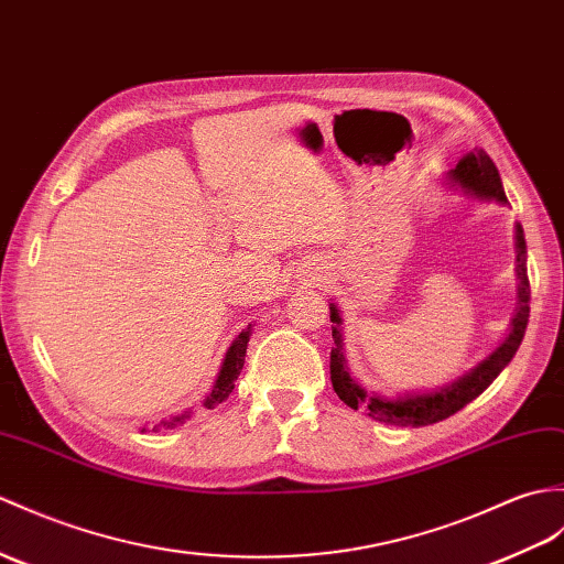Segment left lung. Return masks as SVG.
Wrapping results in <instances>:
<instances>
[{
	"label": "left lung",
	"mask_w": 564,
	"mask_h": 564,
	"mask_svg": "<svg viewBox=\"0 0 564 564\" xmlns=\"http://www.w3.org/2000/svg\"><path fill=\"white\" fill-rule=\"evenodd\" d=\"M449 177L462 185L466 192L480 196V199H495L500 204H507L505 187L500 173L492 163L490 155L482 149H474L466 153L464 159L456 163V167L449 173ZM514 250H517V279H519V307L512 319V329H509V336L500 344V348H495L490 356L478 362L474 370L466 372L464 377L456 379V382L442 387L437 391H427V394H405L399 399H387L379 394H370L368 389L360 387L356 379L350 377V368L344 356V336H341V314H338V307L332 303L329 314H332V336H334V348H332V384L334 391L338 394L346 405H350L352 411L362 409L368 413L372 421L387 423V425H399V427H421V425H432L440 423L444 417L454 415L456 411H462L466 403L474 401L486 391L495 377L500 375L509 360L514 358V352L521 346V338L527 334V324H529V300H531V285L527 276V240H523V228L517 223V235H514Z\"/></svg>",
	"instance_id": "1"
}]
</instances>
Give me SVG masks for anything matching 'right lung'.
<instances>
[{
    "label": "right lung",
    "instance_id": "add662e5",
    "mask_svg": "<svg viewBox=\"0 0 564 564\" xmlns=\"http://www.w3.org/2000/svg\"><path fill=\"white\" fill-rule=\"evenodd\" d=\"M250 336H252V324L247 326V329H245L238 338H235L232 346L228 348L226 360H223V368H220V372H218V379H216V384H214V389H212V394H208V397L204 399L206 409H214L216 403H223V401H226V399L230 397V391L235 389V379L240 377V370H242V365H245L247 344H250ZM187 417H189V411L180 413V415H173V417H170V421H161L159 425H153V432L170 430V427H175V425H182V423L187 421ZM141 432H147V427H141Z\"/></svg>",
    "mask_w": 564,
    "mask_h": 564
}]
</instances>
